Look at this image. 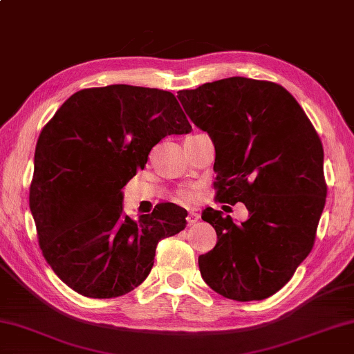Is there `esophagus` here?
<instances>
[{
	"label": "esophagus",
	"mask_w": 354,
	"mask_h": 354,
	"mask_svg": "<svg viewBox=\"0 0 354 354\" xmlns=\"http://www.w3.org/2000/svg\"><path fill=\"white\" fill-rule=\"evenodd\" d=\"M198 218H200L198 212L189 211V212H188V217H186V222H188V225H194V223L198 222Z\"/></svg>",
	"instance_id": "esophagus-1"
}]
</instances>
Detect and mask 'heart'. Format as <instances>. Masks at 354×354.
I'll return each instance as SVG.
<instances>
[{"instance_id": "heart-1", "label": "heart", "mask_w": 354, "mask_h": 354, "mask_svg": "<svg viewBox=\"0 0 354 354\" xmlns=\"http://www.w3.org/2000/svg\"><path fill=\"white\" fill-rule=\"evenodd\" d=\"M180 198L183 200V202H192V200L196 198V191L194 189H185L180 192Z\"/></svg>"}]
</instances>
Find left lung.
<instances>
[{"mask_svg": "<svg viewBox=\"0 0 354 354\" xmlns=\"http://www.w3.org/2000/svg\"><path fill=\"white\" fill-rule=\"evenodd\" d=\"M177 98L214 143L217 200L250 212L239 225L222 211L202 212L217 232L214 248L198 257L203 281L232 301H262L315 245L326 197L321 138L296 98L272 82L231 77Z\"/></svg>", "mask_w": 354, "mask_h": 354, "instance_id": "1", "label": "left lung"}]
</instances>
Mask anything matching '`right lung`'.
I'll return each instance as SVG.
<instances>
[{"instance_id": "1", "label": "right lung", "mask_w": 354, "mask_h": 354, "mask_svg": "<svg viewBox=\"0 0 354 354\" xmlns=\"http://www.w3.org/2000/svg\"><path fill=\"white\" fill-rule=\"evenodd\" d=\"M191 129L174 94L129 84L78 91L44 126L29 205L43 256L69 288L126 295L148 277L160 240L185 230L188 212L174 203L124 216L122 188L160 140Z\"/></svg>"}]
</instances>
